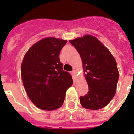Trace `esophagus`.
I'll return each mask as SVG.
<instances>
[{
  "label": "esophagus",
  "instance_id": "esophagus-1",
  "mask_svg": "<svg viewBox=\"0 0 134 134\" xmlns=\"http://www.w3.org/2000/svg\"><path fill=\"white\" fill-rule=\"evenodd\" d=\"M72 74H73L74 76H76V74H77V71L76 70H73L72 71Z\"/></svg>",
  "mask_w": 134,
  "mask_h": 134
}]
</instances>
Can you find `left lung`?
Wrapping results in <instances>:
<instances>
[{
    "instance_id": "1",
    "label": "left lung",
    "mask_w": 134,
    "mask_h": 134,
    "mask_svg": "<svg viewBox=\"0 0 134 134\" xmlns=\"http://www.w3.org/2000/svg\"><path fill=\"white\" fill-rule=\"evenodd\" d=\"M81 55L89 91L80 97L83 107L99 110L111 101L116 92L119 73L114 57L99 40L86 35L69 40Z\"/></svg>"
}]
</instances>
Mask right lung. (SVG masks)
I'll use <instances>...</instances> for the list:
<instances>
[{
  "label": "right lung",
  "instance_id": "add662e5",
  "mask_svg": "<svg viewBox=\"0 0 134 134\" xmlns=\"http://www.w3.org/2000/svg\"><path fill=\"white\" fill-rule=\"evenodd\" d=\"M67 40L47 37L32 45L21 63V79L27 94L42 110L63 105L67 90L73 84L70 74L63 69L60 52Z\"/></svg>",
  "mask_w": 134,
  "mask_h": 134
}]
</instances>
